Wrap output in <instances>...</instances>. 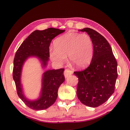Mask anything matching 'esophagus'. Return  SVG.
<instances>
[{
  "label": "esophagus",
  "mask_w": 130,
  "mask_h": 130,
  "mask_svg": "<svg viewBox=\"0 0 130 130\" xmlns=\"http://www.w3.org/2000/svg\"><path fill=\"white\" fill-rule=\"evenodd\" d=\"M73 71H71L69 69H65V71H64V76L65 78H67V77H68L69 76L71 75V74H73Z\"/></svg>",
  "instance_id": "obj_1"
}]
</instances>
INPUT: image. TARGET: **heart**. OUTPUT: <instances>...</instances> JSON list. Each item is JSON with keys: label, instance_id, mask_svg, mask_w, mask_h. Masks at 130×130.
<instances>
[{"label": "heart", "instance_id": "1", "mask_svg": "<svg viewBox=\"0 0 130 130\" xmlns=\"http://www.w3.org/2000/svg\"><path fill=\"white\" fill-rule=\"evenodd\" d=\"M55 48L50 49V57L55 63L61 64L69 59L78 68L87 67L93 57V42L89 35L72 32L58 37L54 41Z\"/></svg>", "mask_w": 130, "mask_h": 130}]
</instances>
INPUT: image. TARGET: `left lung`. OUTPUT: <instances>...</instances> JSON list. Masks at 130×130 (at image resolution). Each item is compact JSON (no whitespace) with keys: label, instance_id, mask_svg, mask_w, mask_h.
I'll return each mask as SVG.
<instances>
[{"label":"left lung","instance_id":"1","mask_svg":"<svg viewBox=\"0 0 130 130\" xmlns=\"http://www.w3.org/2000/svg\"><path fill=\"white\" fill-rule=\"evenodd\" d=\"M93 42V57L90 65L74 73L78 78L76 94L83 104L97 107L106 102L115 92L117 78V62L109 43L95 30L85 28Z\"/></svg>","mask_w":130,"mask_h":130}]
</instances>
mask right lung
Masks as SVG:
<instances>
[{"label": "right lung", "mask_w": 130, "mask_h": 130, "mask_svg": "<svg viewBox=\"0 0 130 130\" xmlns=\"http://www.w3.org/2000/svg\"><path fill=\"white\" fill-rule=\"evenodd\" d=\"M65 30L48 28L42 31L36 30L24 40L17 51L13 62V78L14 80L18 95L27 107L40 111L47 109L53 104L57 97L60 85L65 80L64 69L49 70L42 77V88L40 97L36 101H29L24 96L21 83L22 69L27 58L38 57L46 67L50 57L49 47L52 40Z\"/></svg>", "instance_id": "add662e5"}]
</instances>
